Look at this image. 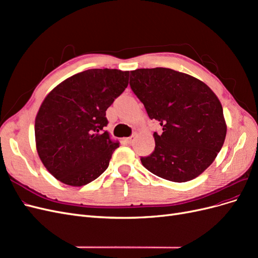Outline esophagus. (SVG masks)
I'll return each instance as SVG.
<instances>
[{"mask_svg":"<svg viewBox=\"0 0 258 258\" xmlns=\"http://www.w3.org/2000/svg\"><path fill=\"white\" fill-rule=\"evenodd\" d=\"M135 140H136V135H132L131 137L124 139V142L128 143V144H132V143H134Z\"/></svg>","mask_w":258,"mask_h":258,"instance_id":"34e87169","label":"esophagus"}]
</instances>
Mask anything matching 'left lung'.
Listing matches in <instances>:
<instances>
[{
  "instance_id": "left-lung-1",
  "label": "left lung",
  "mask_w": 258,
  "mask_h": 258,
  "mask_svg": "<svg viewBox=\"0 0 258 258\" xmlns=\"http://www.w3.org/2000/svg\"><path fill=\"white\" fill-rule=\"evenodd\" d=\"M130 87L157 120L155 151L142 165L159 177L183 183L197 177L214 161L224 144L226 126L220 100L195 77L167 68L131 71Z\"/></svg>"
}]
</instances>
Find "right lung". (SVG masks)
<instances>
[{
  "mask_svg": "<svg viewBox=\"0 0 258 258\" xmlns=\"http://www.w3.org/2000/svg\"><path fill=\"white\" fill-rule=\"evenodd\" d=\"M129 71L91 69L54 87L35 118L37 154L60 182L83 186L102 174L119 146L112 141L105 112L127 88Z\"/></svg>",
  "mask_w": 258,
  "mask_h": 258,
  "instance_id": "1",
  "label": "right lung"
}]
</instances>
